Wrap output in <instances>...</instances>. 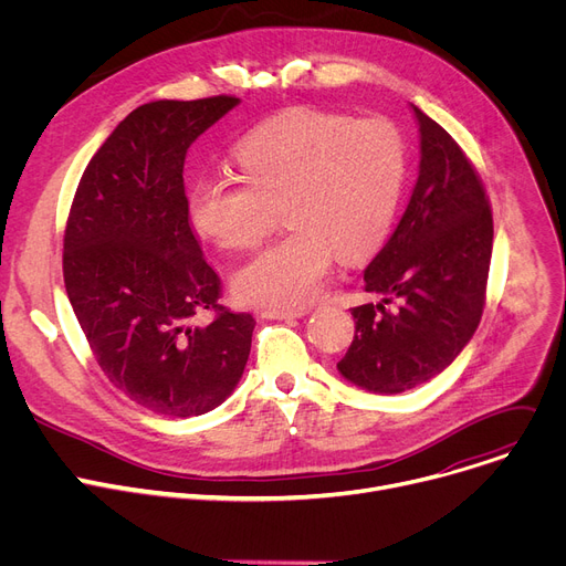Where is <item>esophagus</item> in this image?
<instances>
[{"label":"esophagus","instance_id":"1","mask_svg":"<svg viewBox=\"0 0 566 566\" xmlns=\"http://www.w3.org/2000/svg\"><path fill=\"white\" fill-rule=\"evenodd\" d=\"M311 308H276V306H270V308H262L260 315L262 317H270V319H290V317H304L308 315Z\"/></svg>","mask_w":566,"mask_h":566}]
</instances>
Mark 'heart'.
<instances>
[{"mask_svg": "<svg viewBox=\"0 0 566 566\" xmlns=\"http://www.w3.org/2000/svg\"><path fill=\"white\" fill-rule=\"evenodd\" d=\"M240 177L203 176L191 187L196 228L228 251H247L274 226L290 230L232 279L247 304L296 308L322 292L336 251L368 253L395 212L405 144L388 120H347L292 109L258 125L235 150Z\"/></svg>", "mask_w": 566, "mask_h": 566, "instance_id": "b5f03b06", "label": "heart"}]
</instances>
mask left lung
Listing matches in <instances>:
<instances>
[{
    "label": "left lung",
    "mask_w": 566,
    "mask_h": 566,
    "mask_svg": "<svg viewBox=\"0 0 566 566\" xmlns=\"http://www.w3.org/2000/svg\"><path fill=\"white\" fill-rule=\"evenodd\" d=\"M420 169L411 201L363 272L379 304L352 308L340 375L373 392H405L441 375L482 317L493 247L484 185L448 132L413 107ZM397 303V307L391 304Z\"/></svg>",
    "instance_id": "left-lung-1"
}]
</instances>
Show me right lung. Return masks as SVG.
<instances>
[{
    "instance_id": "obj_1",
    "label": "right lung",
    "mask_w": 566,
    "mask_h": 566,
    "mask_svg": "<svg viewBox=\"0 0 566 566\" xmlns=\"http://www.w3.org/2000/svg\"><path fill=\"white\" fill-rule=\"evenodd\" d=\"M240 97L155 99L91 157L63 235L71 306L107 379L171 418L219 407L242 379L255 319L219 304L189 226L185 157ZM214 312L208 325L197 322Z\"/></svg>"
}]
</instances>
